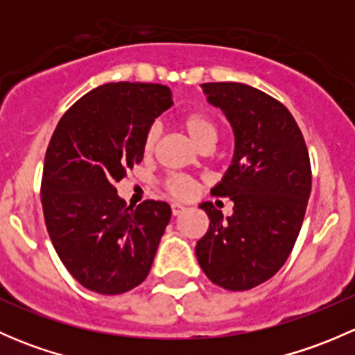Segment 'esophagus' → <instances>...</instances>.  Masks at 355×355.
<instances>
[{
  "mask_svg": "<svg viewBox=\"0 0 355 355\" xmlns=\"http://www.w3.org/2000/svg\"><path fill=\"white\" fill-rule=\"evenodd\" d=\"M184 211H185V206H182V204L178 202L171 204V213H173V216H178V214H182Z\"/></svg>",
  "mask_w": 355,
  "mask_h": 355,
  "instance_id": "1",
  "label": "esophagus"
}]
</instances>
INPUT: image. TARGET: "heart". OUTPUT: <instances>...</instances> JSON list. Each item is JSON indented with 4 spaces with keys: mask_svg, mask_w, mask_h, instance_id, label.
I'll list each match as a JSON object with an SVG mask.
<instances>
[{
    "mask_svg": "<svg viewBox=\"0 0 355 355\" xmlns=\"http://www.w3.org/2000/svg\"><path fill=\"white\" fill-rule=\"evenodd\" d=\"M182 127L185 128V132L189 134V137L199 146L200 149H209L211 146L216 142L218 139V125L213 118L209 116L204 111H189L182 116ZM159 137V128L156 125L149 127V130L146 132L144 141H142V151L144 155H151L155 151V146ZM164 189H166L168 194H171L173 198L185 199L194 192V182L192 178L185 177V175H170L164 180Z\"/></svg>",
    "mask_w": 355,
    "mask_h": 355,
    "instance_id": "heart-1",
    "label": "heart"
}]
</instances>
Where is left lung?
<instances>
[{
	"instance_id": "1",
	"label": "left lung",
	"mask_w": 355,
	"mask_h": 355,
	"mask_svg": "<svg viewBox=\"0 0 355 355\" xmlns=\"http://www.w3.org/2000/svg\"><path fill=\"white\" fill-rule=\"evenodd\" d=\"M202 89L235 134L230 168L211 191L234 200V214L223 220L213 202L200 204L209 228L196 256L213 284L249 290L284 266L299 237L313 180L309 153L292 113L266 92L239 82Z\"/></svg>"
}]
</instances>
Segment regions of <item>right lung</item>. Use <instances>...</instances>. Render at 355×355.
I'll return each mask as SVG.
<instances>
[{
  "instance_id": "add662e5",
  "label": "right lung",
  "mask_w": 355,
  "mask_h": 355,
  "mask_svg": "<svg viewBox=\"0 0 355 355\" xmlns=\"http://www.w3.org/2000/svg\"><path fill=\"white\" fill-rule=\"evenodd\" d=\"M171 105L166 85L111 82L82 96L53 132L41 182L46 228L71 277L92 292H128L151 270L170 206H127L114 185L141 163L146 132Z\"/></svg>"
}]
</instances>
